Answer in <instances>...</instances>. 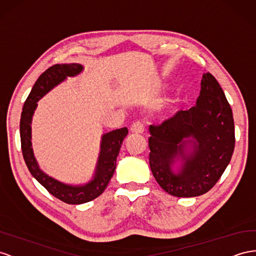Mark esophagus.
<instances>
[{"mask_svg":"<svg viewBox=\"0 0 256 256\" xmlns=\"http://www.w3.org/2000/svg\"><path fill=\"white\" fill-rule=\"evenodd\" d=\"M145 129L144 124L140 120H138L136 122L132 124V126H131V131H132L134 134H142Z\"/></svg>","mask_w":256,"mask_h":256,"instance_id":"esophagus-1","label":"esophagus"}]
</instances>
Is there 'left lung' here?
<instances>
[{
	"instance_id": "1",
	"label": "left lung",
	"mask_w": 256,
	"mask_h": 256,
	"mask_svg": "<svg viewBox=\"0 0 256 256\" xmlns=\"http://www.w3.org/2000/svg\"><path fill=\"white\" fill-rule=\"evenodd\" d=\"M197 104L176 112L160 125H150V166L157 183L176 197H195L209 192L222 176L234 148L232 111L223 89L211 73L202 75ZM196 140L186 158L185 137ZM176 156L184 162L178 174L170 171Z\"/></svg>"
}]
</instances>
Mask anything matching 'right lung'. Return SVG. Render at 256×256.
<instances>
[{"label":"right lung","instance_id":"1","mask_svg":"<svg viewBox=\"0 0 256 256\" xmlns=\"http://www.w3.org/2000/svg\"><path fill=\"white\" fill-rule=\"evenodd\" d=\"M78 64H54L48 68L34 84L30 94L24 102L20 118V141L24 160L31 174L50 192L52 196L68 204H80L92 202L100 196L113 176L116 168V158L120 154L122 143L128 134L126 127L116 129L102 136L101 152L94 178L84 186H70L60 183L46 176L40 170L31 148V120L38 99L66 76H74L82 71Z\"/></svg>","mask_w":256,"mask_h":256}]
</instances>
